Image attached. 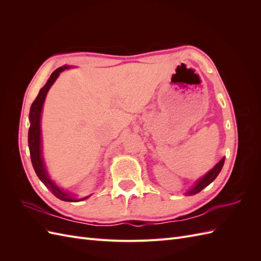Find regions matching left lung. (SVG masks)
I'll list each match as a JSON object with an SVG mask.
<instances>
[{
  "label": "left lung",
  "mask_w": 261,
  "mask_h": 261,
  "mask_svg": "<svg viewBox=\"0 0 261 261\" xmlns=\"http://www.w3.org/2000/svg\"><path fill=\"white\" fill-rule=\"evenodd\" d=\"M223 164H224V158H222V159H221L215 167H213L206 175H204L203 177H201L198 181H197L196 183V185L191 189V191H189L188 193H187V195H195V194H197V193H199L200 191H202V189L206 187V186H208L211 181H213L216 179V177L218 176V174L220 173V171L222 170V168H223Z\"/></svg>",
  "instance_id": "left-lung-1"
}]
</instances>
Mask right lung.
Returning <instances> with one entry per match:
<instances>
[{
	"instance_id": "obj_1",
	"label": "right lung",
	"mask_w": 261,
	"mask_h": 261,
	"mask_svg": "<svg viewBox=\"0 0 261 261\" xmlns=\"http://www.w3.org/2000/svg\"><path fill=\"white\" fill-rule=\"evenodd\" d=\"M65 68H68V66H63L58 69H55L54 72L51 74L49 81L46 82L43 88L39 91L37 98L33 102L30 108V113H29V120H30V127L28 132V146H29V151H30V158H31V163H33V167L35 169L36 174L38 177L40 178L42 183L48 187L50 191L58 197L59 199L64 200V201H80L83 199H75L69 194L63 192L57 185H55L53 181L50 179V177L46 174V171L43 164V160L41 156V132H40V117H41V110L43 102L45 99L46 93H48L50 87L53 85V83L57 80L58 76L61 72H63Z\"/></svg>"
}]
</instances>
